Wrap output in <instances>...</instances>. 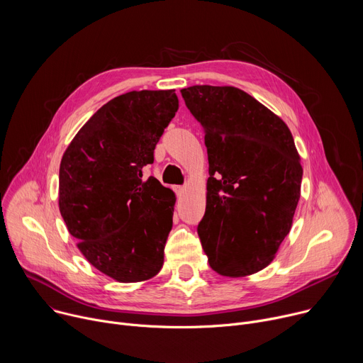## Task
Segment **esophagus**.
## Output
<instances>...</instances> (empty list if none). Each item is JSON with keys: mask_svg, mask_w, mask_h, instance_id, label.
<instances>
[{"mask_svg": "<svg viewBox=\"0 0 363 363\" xmlns=\"http://www.w3.org/2000/svg\"><path fill=\"white\" fill-rule=\"evenodd\" d=\"M174 189H175V192H177V195H178V196L184 195V192H185V188H184V186H175Z\"/></svg>", "mask_w": 363, "mask_h": 363, "instance_id": "obj_1", "label": "esophagus"}]
</instances>
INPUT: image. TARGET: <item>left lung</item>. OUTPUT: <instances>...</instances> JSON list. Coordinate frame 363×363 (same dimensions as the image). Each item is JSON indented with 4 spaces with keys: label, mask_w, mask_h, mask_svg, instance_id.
<instances>
[{
    "label": "left lung",
    "mask_w": 363,
    "mask_h": 363,
    "mask_svg": "<svg viewBox=\"0 0 363 363\" xmlns=\"http://www.w3.org/2000/svg\"><path fill=\"white\" fill-rule=\"evenodd\" d=\"M208 153L198 235L214 272L242 277L267 267L289 234L303 168L287 125L233 86L181 90Z\"/></svg>",
    "instance_id": "left-lung-1"
}]
</instances>
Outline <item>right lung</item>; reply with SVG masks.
I'll return each instance as SVG.
<instances>
[{
	"mask_svg": "<svg viewBox=\"0 0 363 363\" xmlns=\"http://www.w3.org/2000/svg\"><path fill=\"white\" fill-rule=\"evenodd\" d=\"M175 90H140L103 105L67 146L59 206L69 233L99 272L135 283L157 276L172 228L175 194L143 178L178 111Z\"/></svg>",
	"mask_w": 363,
	"mask_h": 363,
	"instance_id": "1",
	"label": "right lung"
}]
</instances>
